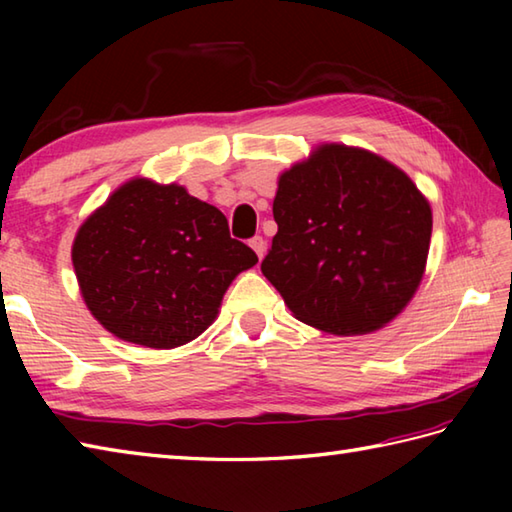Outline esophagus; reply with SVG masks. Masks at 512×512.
Here are the masks:
<instances>
[{"label":"esophagus","mask_w":512,"mask_h":512,"mask_svg":"<svg viewBox=\"0 0 512 512\" xmlns=\"http://www.w3.org/2000/svg\"><path fill=\"white\" fill-rule=\"evenodd\" d=\"M250 248L255 250L259 259H264V255H266V239L264 237H253V239H250Z\"/></svg>","instance_id":"34e87169"}]
</instances>
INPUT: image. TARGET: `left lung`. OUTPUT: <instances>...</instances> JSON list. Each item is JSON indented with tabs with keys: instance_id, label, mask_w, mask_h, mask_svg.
I'll return each mask as SVG.
<instances>
[{
	"instance_id": "8db88e82",
	"label": "left lung",
	"mask_w": 512,
	"mask_h": 512,
	"mask_svg": "<svg viewBox=\"0 0 512 512\" xmlns=\"http://www.w3.org/2000/svg\"><path fill=\"white\" fill-rule=\"evenodd\" d=\"M273 215L279 228L262 273L301 323L369 334L416 295L433 215L394 162L363 147L317 145L279 176Z\"/></svg>"
}]
</instances>
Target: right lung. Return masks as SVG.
<instances>
[{"label": "right lung", "instance_id": "right-lung-1", "mask_svg": "<svg viewBox=\"0 0 512 512\" xmlns=\"http://www.w3.org/2000/svg\"><path fill=\"white\" fill-rule=\"evenodd\" d=\"M257 255L224 213L182 187L143 176L88 215L72 266L92 317L121 341L173 350L209 328L233 279Z\"/></svg>", "mask_w": 512, "mask_h": 512}]
</instances>
